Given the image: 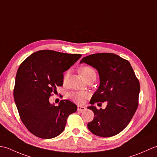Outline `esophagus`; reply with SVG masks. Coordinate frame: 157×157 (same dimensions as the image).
I'll list each match as a JSON object with an SVG mask.
<instances>
[{"instance_id":"1","label":"esophagus","mask_w":157,"mask_h":157,"mask_svg":"<svg viewBox=\"0 0 157 157\" xmlns=\"http://www.w3.org/2000/svg\"><path fill=\"white\" fill-rule=\"evenodd\" d=\"M86 110V108L85 106H82V105H78L77 110L79 112H82Z\"/></svg>"}]
</instances>
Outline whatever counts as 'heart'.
Here are the masks:
<instances>
[{"label": "heart", "instance_id": "b5f03b06", "mask_svg": "<svg viewBox=\"0 0 157 157\" xmlns=\"http://www.w3.org/2000/svg\"><path fill=\"white\" fill-rule=\"evenodd\" d=\"M80 72H81L82 76L84 77V78L86 80L89 77H90L91 76H95V70L93 69L90 66H84L80 69ZM68 78V72H66V75L63 77V81L66 82L67 79ZM89 96V94L87 92L85 91H78L72 93L70 95V97L75 101L77 102V103H82L83 101L85 98H87Z\"/></svg>", "mask_w": 157, "mask_h": 157}]
</instances>
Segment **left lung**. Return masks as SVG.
Listing matches in <instances>:
<instances>
[{"instance_id":"1","label":"left lung","mask_w":157,"mask_h":157,"mask_svg":"<svg viewBox=\"0 0 157 157\" xmlns=\"http://www.w3.org/2000/svg\"><path fill=\"white\" fill-rule=\"evenodd\" d=\"M97 70L100 85L87 108L94 118L87 124L89 130L100 137L119 133L129 123L138 105L140 82L127 60L114 53H95L82 57L80 62ZM107 101L105 109L93 106L97 102ZM100 104V103H99Z\"/></svg>"}]
</instances>
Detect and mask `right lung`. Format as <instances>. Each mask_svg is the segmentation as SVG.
I'll use <instances>...</instances> for the list:
<instances>
[{"label": "right lung", "instance_id": "right-lung-1", "mask_svg": "<svg viewBox=\"0 0 157 157\" xmlns=\"http://www.w3.org/2000/svg\"><path fill=\"white\" fill-rule=\"evenodd\" d=\"M81 57L52 50H41L28 57L17 70L13 97L22 123L33 135L43 139L63 132L70 114L77 106L68 100L58 105L49 97L62 86L63 74Z\"/></svg>", "mask_w": 157, "mask_h": 157}]
</instances>
